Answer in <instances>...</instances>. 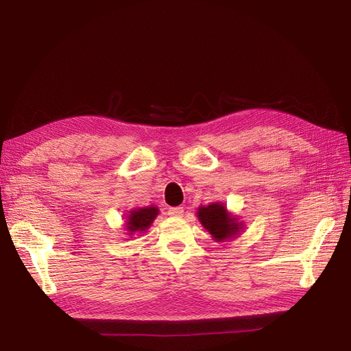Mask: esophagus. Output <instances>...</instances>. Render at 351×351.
I'll return each mask as SVG.
<instances>
[{
    "label": "esophagus",
    "mask_w": 351,
    "mask_h": 351,
    "mask_svg": "<svg viewBox=\"0 0 351 351\" xmlns=\"http://www.w3.org/2000/svg\"><path fill=\"white\" fill-rule=\"evenodd\" d=\"M183 214H184V209L182 206H174V208H169L168 209V215L169 217L178 218V217H183Z\"/></svg>",
    "instance_id": "1"
}]
</instances>
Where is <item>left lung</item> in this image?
I'll return each mask as SVG.
<instances>
[{
    "label": "left lung",
    "instance_id": "8db88e82",
    "mask_svg": "<svg viewBox=\"0 0 351 351\" xmlns=\"http://www.w3.org/2000/svg\"><path fill=\"white\" fill-rule=\"evenodd\" d=\"M197 219L215 241H228L240 236L244 222L221 202L197 208Z\"/></svg>",
    "mask_w": 351,
    "mask_h": 351
}]
</instances>
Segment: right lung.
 Segmentation results:
<instances>
[{
  "label": "right lung",
  "instance_id": "add662e5",
  "mask_svg": "<svg viewBox=\"0 0 351 351\" xmlns=\"http://www.w3.org/2000/svg\"><path fill=\"white\" fill-rule=\"evenodd\" d=\"M159 214L158 206H145V208H136L129 210L125 217V234L134 236L136 232H145L147 228L152 226V222Z\"/></svg>",
  "mask_w": 351,
  "mask_h": 351
}]
</instances>
